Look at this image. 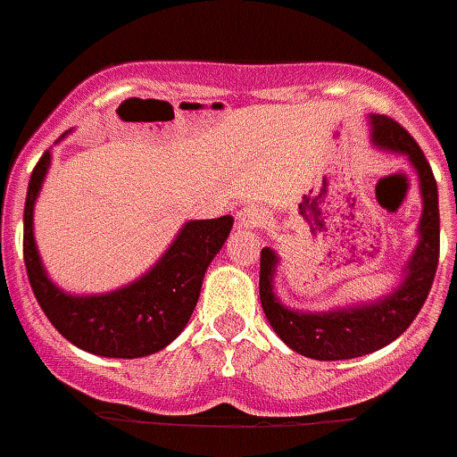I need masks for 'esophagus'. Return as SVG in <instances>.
Returning a JSON list of instances; mask_svg holds the SVG:
<instances>
[{"mask_svg":"<svg viewBox=\"0 0 457 457\" xmlns=\"http://www.w3.org/2000/svg\"><path fill=\"white\" fill-rule=\"evenodd\" d=\"M267 220H269L267 212H264V209L257 204L244 206V209L237 213V223H239V228H244V229L264 228V223H267Z\"/></svg>","mask_w":457,"mask_h":457,"instance_id":"34e87169","label":"esophagus"}]
</instances>
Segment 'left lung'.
Here are the masks:
<instances>
[{
    "mask_svg": "<svg viewBox=\"0 0 457 457\" xmlns=\"http://www.w3.org/2000/svg\"><path fill=\"white\" fill-rule=\"evenodd\" d=\"M372 145L407 156L419 177L423 212L419 220V244L403 269V280L388 295L366 303L311 312L287 308L273 292L278 255L262 248L260 255V301L269 324L287 347L315 361H345L370 354L394 343L407 331L423 308L432 287L439 262V197L437 181L420 146L398 121L370 114Z\"/></svg>",
    "mask_w": 457,
    "mask_h": 457,
    "instance_id": "left-lung-1",
    "label": "left lung"
}]
</instances>
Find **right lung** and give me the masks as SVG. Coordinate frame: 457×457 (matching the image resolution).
Wrapping results in <instances>:
<instances>
[{"label":"right lung","mask_w":457,"mask_h":457,"mask_svg":"<svg viewBox=\"0 0 457 457\" xmlns=\"http://www.w3.org/2000/svg\"><path fill=\"white\" fill-rule=\"evenodd\" d=\"M50 161L53 154L46 152L37 162L25 202L22 253L38 305L63 338L89 354L108 359L156 354L188 324L206 269L228 241L234 218L188 220L161 260L124 287L105 295H69L50 280L34 241V204Z\"/></svg>","instance_id":"1"}]
</instances>
